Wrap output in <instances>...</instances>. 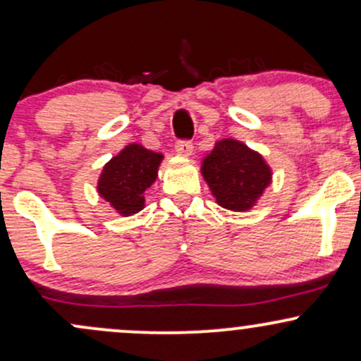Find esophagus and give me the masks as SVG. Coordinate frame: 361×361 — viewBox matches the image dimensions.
I'll return each instance as SVG.
<instances>
[{"label":"esophagus","instance_id":"obj_1","mask_svg":"<svg viewBox=\"0 0 361 361\" xmlns=\"http://www.w3.org/2000/svg\"><path fill=\"white\" fill-rule=\"evenodd\" d=\"M175 149L180 156H192L193 154V142L192 140H178Z\"/></svg>","mask_w":361,"mask_h":361}]
</instances>
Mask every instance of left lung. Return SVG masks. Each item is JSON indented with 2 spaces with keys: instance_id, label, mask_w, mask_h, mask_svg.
<instances>
[{
  "instance_id": "left-lung-1",
  "label": "left lung",
  "mask_w": 361,
  "mask_h": 361,
  "mask_svg": "<svg viewBox=\"0 0 361 361\" xmlns=\"http://www.w3.org/2000/svg\"><path fill=\"white\" fill-rule=\"evenodd\" d=\"M202 176L219 205L244 212L252 209L270 186L271 168L241 140L222 139L202 161Z\"/></svg>"
}]
</instances>
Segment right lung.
<instances>
[{
    "label": "right lung",
    "instance_id": "obj_1",
    "mask_svg": "<svg viewBox=\"0 0 361 361\" xmlns=\"http://www.w3.org/2000/svg\"><path fill=\"white\" fill-rule=\"evenodd\" d=\"M161 161V152L128 144L103 166L98 193L123 217L140 212L146 202L144 193L156 181Z\"/></svg>",
    "mask_w": 361,
    "mask_h": 361
}]
</instances>
